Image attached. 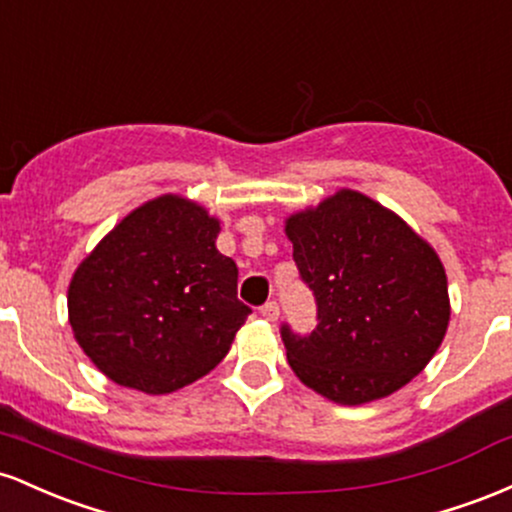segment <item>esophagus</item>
<instances>
[{
    "mask_svg": "<svg viewBox=\"0 0 512 512\" xmlns=\"http://www.w3.org/2000/svg\"><path fill=\"white\" fill-rule=\"evenodd\" d=\"M261 317L266 319V321H278V317H280V307H278V302H266L261 307Z\"/></svg>",
    "mask_w": 512,
    "mask_h": 512,
    "instance_id": "1",
    "label": "esophagus"
}]
</instances>
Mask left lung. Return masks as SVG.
Here are the masks:
<instances>
[{
    "label": "left lung",
    "mask_w": 512,
    "mask_h": 512,
    "mask_svg": "<svg viewBox=\"0 0 512 512\" xmlns=\"http://www.w3.org/2000/svg\"><path fill=\"white\" fill-rule=\"evenodd\" d=\"M285 234L317 297V329L280 331L300 382L333 404L360 406L423 372L450 324L447 275L433 246L350 188L287 217Z\"/></svg>",
    "instance_id": "8db88e82"
}]
</instances>
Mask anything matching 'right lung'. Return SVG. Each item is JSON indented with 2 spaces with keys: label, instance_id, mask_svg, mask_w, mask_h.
Segmentation results:
<instances>
[{
  "label": "right lung",
  "instance_id": "right-lung-1",
  "mask_svg": "<svg viewBox=\"0 0 512 512\" xmlns=\"http://www.w3.org/2000/svg\"><path fill=\"white\" fill-rule=\"evenodd\" d=\"M220 220L166 193L125 215L84 258L67 312L86 358L120 387L171 394L208 375L251 309L237 263L217 251Z\"/></svg>",
  "mask_w": 512,
  "mask_h": 512
}]
</instances>
